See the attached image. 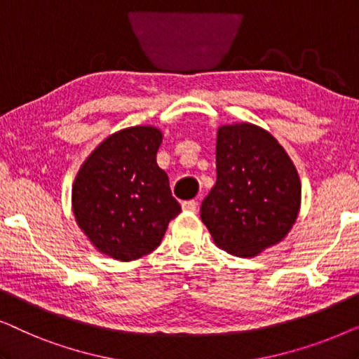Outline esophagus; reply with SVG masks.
Here are the masks:
<instances>
[{"instance_id":"34e87169","label":"esophagus","mask_w":359,"mask_h":359,"mask_svg":"<svg viewBox=\"0 0 359 359\" xmlns=\"http://www.w3.org/2000/svg\"><path fill=\"white\" fill-rule=\"evenodd\" d=\"M181 208H183V210H186V212H196V209H198V203H196V201H184V203L181 204Z\"/></svg>"}]
</instances>
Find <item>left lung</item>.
<instances>
[{
    "instance_id": "8db88e82",
    "label": "left lung",
    "mask_w": 359,
    "mask_h": 359,
    "mask_svg": "<svg viewBox=\"0 0 359 359\" xmlns=\"http://www.w3.org/2000/svg\"><path fill=\"white\" fill-rule=\"evenodd\" d=\"M217 181L201 205L214 243L252 258L281 242L301 208V180L279 142L262 127L222 126L215 144Z\"/></svg>"
}]
</instances>
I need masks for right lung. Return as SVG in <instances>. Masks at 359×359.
Wrapping results in <instances>:
<instances>
[{"label":"right lung","mask_w":359,"mask_h":359,"mask_svg":"<svg viewBox=\"0 0 359 359\" xmlns=\"http://www.w3.org/2000/svg\"><path fill=\"white\" fill-rule=\"evenodd\" d=\"M161 139L151 126L122 129L102 140L76 173L73 214L97 252L121 262L149 255L181 212L156 165Z\"/></svg>","instance_id":"1"}]
</instances>
